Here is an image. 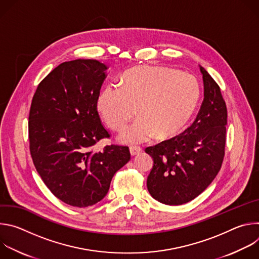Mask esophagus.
<instances>
[{
    "label": "esophagus",
    "mask_w": 259,
    "mask_h": 259,
    "mask_svg": "<svg viewBox=\"0 0 259 259\" xmlns=\"http://www.w3.org/2000/svg\"><path fill=\"white\" fill-rule=\"evenodd\" d=\"M130 154L131 156H136L142 152V149L139 146H130Z\"/></svg>",
    "instance_id": "obj_1"
}]
</instances>
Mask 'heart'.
<instances>
[{
    "label": "heart",
    "instance_id": "b5f03b06",
    "mask_svg": "<svg viewBox=\"0 0 259 259\" xmlns=\"http://www.w3.org/2000/svg\"><path fill=\"white\" fill-rule=\"evenodd\" d=\"M200 97L197 80L166 66H136L127 70L121 88L105 87L97 108L104 122L121 130L137 114L139 118L121 138L140 143L153 138L164 140L175 135L193 115Z\"/></svg>",
    "mask_w": 259,
    "mask_h": 259
}]
</instances>
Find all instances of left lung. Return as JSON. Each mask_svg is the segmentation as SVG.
I'll return each instance as SVG.
<instances>
[{
    "mask_svg": "<svg viewBox=\"0 0 259 259\" xmlns=\"http://www.w3.org/2000/svg\"><path fill=\"white\" fill-rule=\"evenodd\" d=\"M204 99L191 127L145 149L154 166L146 186L151 196L166 205H182L203 193L223 165L228 110L220 88L200 66Z\"/></svg>",
    "mask_w": 259,
    "mask_h": 259,
    "instance_id": "8db88e82",
    "label": "left lung"
}]
</instances>
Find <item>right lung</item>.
<instances>
[{"label": "right lung", "instance_id": "add662e5", "mask_svg": "<svg viewBox=\"0 0 259 259\" xmlns=\"http://www.w3.org/2000/svg\"><path fill=\"white\" fill-rule=\"evenodd\" d=\"M107 66L76 59L55 67L39 84L28 116L33 165L51 193L67 205L88 207L107 194L115 173L130 160L128 146L93 145L109 133L97 100Z\"/></svg>", "mask_w": 259, "mask_h": 259}]
</instances>
